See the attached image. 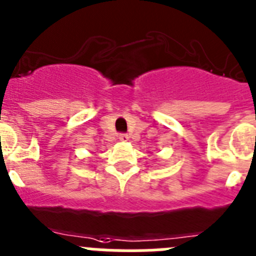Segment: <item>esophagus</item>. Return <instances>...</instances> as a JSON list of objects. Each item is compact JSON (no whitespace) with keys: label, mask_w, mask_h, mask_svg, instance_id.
<instances>
[{"label":"esophagus","mask_w":256,"mask_h":256,"mask_svg":"<svg viewBox=\"0 0 256 256\" xmlns=\"http://www.w3.org/2000/svg\"><path fill=\"white\" fill-rule=\"evenodd\" d=\"M120 142H128V135H126V134H121L118 136Z\"/></svg>","instance_id":"1"}]
</instances>
